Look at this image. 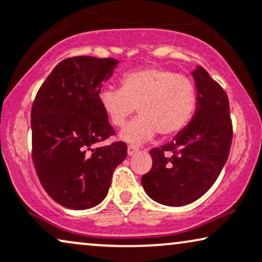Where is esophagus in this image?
I'll return each mask as SVG.
<instances>
[{
    "label": "esophagus",
    "instance_id": "34e87169",
    "mask_svg": "<svg viewBox=\"0 0 262 262\" xmlns=\"http://www.w3.org/2000/svg\"><path fill=\"white\" fill-rule=\"evenodd\" d=\"M138 151H139V147L134 146V145H129L128 146V155L129 156H133L134 154H137Z\"/></svg>",
    "mask_w": 262,
    "mask_h": 262
}]
</instances>
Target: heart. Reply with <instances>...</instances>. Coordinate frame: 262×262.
Wrapping results in <instances>:
<instances>
[{"mask_svg": "<svg viewBox=\"0 0 262 262\" xmlns=\"http://www.w3.org/2000/svg\"><path fill=\"white\" fill-rule=\"evenodd\" d=\"M99 102L115 127H123L135 114L140 117L121 133L124 141L140 144L158 133L169 138L180 133L197 106V91L188 76L163 68H144L123 75L121 89H104Z\"/></svg>", "mask_w": 262, "mask_h": 262, "instance_id": "obj_1", "label": "heart"}]
</instances>
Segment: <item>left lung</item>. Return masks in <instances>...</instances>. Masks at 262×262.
Masks as SVG:
<instances>
[{
  "instance_id": "8db88e82",
  "label": "left lung",
  "mask_w": 262,
  "mask_h": 262,
  "mask_svg": "<svg viewBox=\"0 0 262 262\" xmlns=\"http://www.w3.org/2000/svg\"><path fill=\"white\" fill-rule=\"evenodd\" d=\"M197 110L173 141L150 151L152 168L141 184L152 200L180 207L203 196L216 181L232 144L233 129L226 92L198 66Z\"/></svg>"
}]
</instances>
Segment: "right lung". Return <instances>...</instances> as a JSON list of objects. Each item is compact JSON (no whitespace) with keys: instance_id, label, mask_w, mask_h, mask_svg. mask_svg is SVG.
<instances>
[{"instance_id":"right-lung-1","label":"right lung","mask_w":262,"mask_h":262,"mask_svg":"<svg viewBox=\"0 0 262 262\" xmlns=\"http://www.w3.org/2000/svg\"><path fill=\"white\" fill-rule=\"evenodd\" d=\"M115 58H66L39 87L31 107L32 162L46 192L62 207L88 209L106 197L127 144L98 146L116 134L99 102Z\"/></svg>"}]
</instances>
